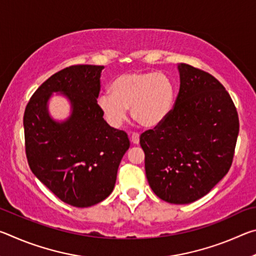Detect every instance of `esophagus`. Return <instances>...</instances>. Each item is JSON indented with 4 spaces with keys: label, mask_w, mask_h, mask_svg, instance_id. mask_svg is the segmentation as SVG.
Here are the masks:
<instances>
[{
    "label": "esophagus",
    "mask_w": 256,
    "mask_h": 256,
    "mask_svg": "<svg viewBox=\"0 0 256 256\" xmlns=\"http://www.w3.org/2000/svg\"><path fill=\"white\" fill-rule=\"evenodd\" d=\"M131 141L133 144H138V142H140V136L138 133H133L131 136Z\"/></svg>",
    "instance_id": "esophagus-1"
}]
</instances>
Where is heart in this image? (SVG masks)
Segmentation results:
<instances>
[{"label":"heart","mask_w":256,"mask_h":256,"mask_svg":"<svg viewBox=\"0 0 256 256\" xmlns=\"http://www.w3.org/2000/svg\"><path fill=\"white\" fill-rule=\"evenodd\" d=\"M110 92L99 94L97 105L112 128L122 126L128 108L132 118L141 126L157 128L174 105V86L160 72L125 73L112 82Z\"/></svg>","instance_id":"1"}]
</instances>
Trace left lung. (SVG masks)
<instances>
[{
  "instance_id": "1",
  "label": "left lung",
  "mask_w": 256,
  "mask_h": 256,
  "mask_svg": "<svg viewBox=\"0 0 256 256\" xmlns=\"http://www.w3.org/2000/svg\"><path fill=\"white\" fill-rule=\"evenodd\" d=\"M180 92L164 122L141 134L146 175L156 196L174 204L204 196L232 166L240 131L236 107L209 73L177 66Z\"/></svg>"
}]
</instances>
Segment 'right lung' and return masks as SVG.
Masks as SVG:
<instances>
[{
  "mask_svg": "<svg viewBox=\"0 0 256 256\" xmlns=\"http://www.w3.org/2000/svg\"><path fill=\"white\" fill-rule=\"evenodd\" d=\"M102 66H72L48 78L30 98L24 116L26 154L34 175L60 200L76 208L110 196L130 148L128 134L110 126L97 105ZM53 93L66 96L69 118H51Z\"/></svg>",
  "mask_w": 256,
  "mask_h": 256,
  "instance_id": "1",
  "label": "right lung"
}]
</instances>
